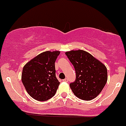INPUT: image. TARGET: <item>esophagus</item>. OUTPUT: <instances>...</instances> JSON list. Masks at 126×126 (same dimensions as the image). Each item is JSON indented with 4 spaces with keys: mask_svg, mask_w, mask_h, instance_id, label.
<instances>
[{
    "mask_svg": "<svg viewBox=\"0 0 126 126\" xmlns=\"http://www.w3.org/2000/svg\"><path fill=\"white\" fill-rule=\"evenodd\" d=\"M63 81H64V82H68V78H65V79H63Z\"/></svg>",
    "mask_w": 126,
    "mask_h": 126,
    "instance_id": "1",
    "label": "esophagus"
}]
</instances>
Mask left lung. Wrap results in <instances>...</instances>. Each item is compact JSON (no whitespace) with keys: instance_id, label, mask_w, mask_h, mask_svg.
<instances>
[{"instance_id":"left-lung-1","label":"left lung","mask_w":126,"mask_h":126,"mask_svg":"<svg viewBox=\"0 0 126 126\" xmlns=\"http://www.w3.org/2000/svg\"><path fill=\"white\" fill-rule=\"evenodd\" d=\"M65 54L76 71L75 81L69 84L74 95L84 100H91L97 97L108 79L105 66L82 50L66 52Z\"/></svg>"}]
</instances>
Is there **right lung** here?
Returning a JSON list of instances; mask_svg holds the SVG:
<instances>
[{
  "mask_svg": "<svg viewBox=\"0 0 126 126\" xmlns=\"http://www.w3.org/2000/svg\"><path fill=\"white\" fill-rule=\"evenodd\" d=\"M60 52L40 53L24 66L21 80L29 95L38 101H46L55 95L60 82L55 75V62Z\"/></svg>",
  "mask_w": 126,
  "mask_h": 126,
  "instance_id": "right-lung-1",
  "label": "right lung"
}]
</instances>
